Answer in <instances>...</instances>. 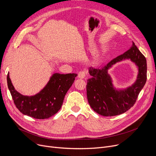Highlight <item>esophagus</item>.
<instances>
[{
  "instance_id": "esophagus-1",
  "label": "esophagus",
  "mask_w": 156,
  "mask_h": 156,
  "mask_svg": "<svg viewBox=\"0 0 156 156\" xmlns=\"http://www.w3.org/2000/svg\"><path fill=\"white\" fill-rule=\"evenodd\" d=\"M78 76L80 78H84L86 76V72L85 71H80L78 73Z\"/></svg>"
}]
</instances>
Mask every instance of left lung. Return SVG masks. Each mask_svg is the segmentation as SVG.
<instances>
[{"label":"left lung","instance_id":"8db88e82","mask_svg":"<svg viewBox=\"0 0 156 156\" xmlns=\"http://www.w3.org/2000/svg\"><path fill=\"white\" fill-rule=\"evenodd\" d=\"M126 58H130L139 68L136 83L122 91L114 88L108 69L114 63ZM92 77L87 80V95L92 109L104 116H114L124 113L133 107L139 93L147 81V61L145 56L133 42L129 50L110 61L101 68H89Z\"/></svg>","mask_w":156,"mask_h":156}]
</instances>
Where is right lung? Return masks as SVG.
I'll return each mask as SVG.
<instances>
[{"instance_id":"obj_1","label":"right lung","mask_w":156,"mask_h":156,"mask_svg":"<svg viewBox=\"0 0 156 156\" xmlns=\"http://www.w3.org/2000/svg\"><path fill=\"white\" fill-rule=\"evenodd\" d=\"M77 74L54 73L46 86L33 96L21 95L16 90L7 74V86L16 107L24 115L35 119L50 118L59 111L65 95L71 87Z\"/></svg>"}]
</instances>
